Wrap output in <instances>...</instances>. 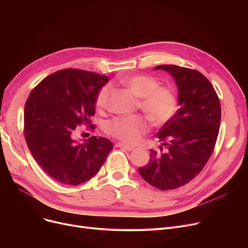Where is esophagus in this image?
<instances>
[{
	"mask_svg": "<svg viewBox=\"0 0 248 248\" xmlns=\"http://www.w3.org/2000/svg\"><path fill=\"white\" fill-rule=\"evenodd\" d=\"M117 148H122V149H124L126 151H134L135 150V147L133 146H127L125 144H123V142H117V144L115 145Z\"/></svg>",
	"mask_w": 248,
	"mask_h": 248,
	"instance_id": "34e87169",
	"label": "esophagus"
}]
</instances>
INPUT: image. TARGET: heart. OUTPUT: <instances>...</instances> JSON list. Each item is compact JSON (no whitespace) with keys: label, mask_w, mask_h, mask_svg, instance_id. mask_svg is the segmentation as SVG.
<instances>
[{"label":"heart","mask_w":248,"mask_h":248,"mask_svg":"<svg viewBox=\"0 0 248 248\" xmlns=\"http://www.w3.org/2000/svg\"><path fill=\"white\" fill-rule=\"evenodd\" d=\"M123 83L140 98V108L155 124H164L175 114L178 106L176 94L171 89L159 86V82L155 78L137 74L125 77ZM111 91L110 84L100 88L95 99L98 110L102 111L108 108ZM149 128L150 125L144 117L121 116L108 124V133L126 144L134 145L141 140Z\"/></svg>","instance_id":"obj_1"}]
</instances>
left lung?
Returning <instances> with one entry per match:
<instances>
[{
    "mask_svg": "<svg viewBox=\"0 0 248 248\" xmlns=\"http://www.w3.org/2000/svg\"><path fill=\"white\" fill-rule=\"evenodd\" d=\"M155 69L174 77L180 108L157 135L161 153L151 150L150 162L139 173L153 187L167 191L186 185L203 170L216 144L221 106L214 87L201 72L177 65Z\"/></svg>",
    "mask_w": 248,
    "mask_h": 248,
    "instance_id": "left-lung-1",
    "label": "left lung"
}]
</instances>
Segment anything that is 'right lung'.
Listing matches in <instances>:
<instances>
[{"instance_id": "obj_1", "label": "right lung", "mask_w": 248, "mask_h": 248, "mask_svg": "<svg viewBox=\"0 0 248 248\" xmlns=\"http://www.w3.org/2000/svg\"><path fill=\"white\" fill-rule=\"evenodd\" d=\"M108 76L67 68L45 77L26 101L24 136L35 161L52 179L79 185L93 178L106 162L112 142L90 137L75 140L80 124L95 128L90 117L95 99Z\"/></svg>"}]
</instances>
